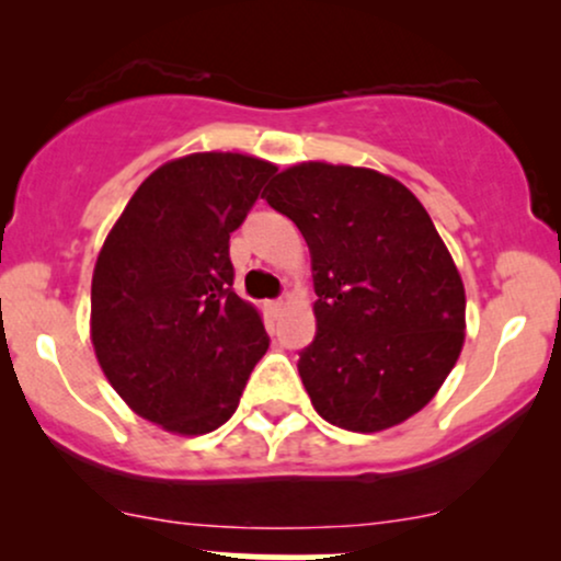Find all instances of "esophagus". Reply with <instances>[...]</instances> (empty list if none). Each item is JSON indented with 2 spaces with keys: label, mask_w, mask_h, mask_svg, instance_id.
<instances>
[{
  "label": "esophagus",
  "mask_w": 561,
  "mask_h": 561,
  "mask_svg": "<svg viewBox=\"0 0 561 561\" xmlns=\"http://www.w3.org/2000/svg\"><path fill=\"white\" fill-rule=\"evenodd\" d=\"M268 311H272L274 317H276V313H282V311H285V300H274V302H268Z\"/></svg>",
  "instance_id": "1"
}]
</instances>
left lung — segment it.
<instances>
[{
    "label": "left lung",
    "instance_id": "left-lung-1",
    "mask_svg": "<svg viewBox=\"0 0 561 561\" xmlns=\"http://www.w3.org/2000/svg\"><path fill=\"white\" fill-rule=\"evenodd\" d=\"M311 250L317 340L298 371L321 420L382 433L422 411L459 362L467 295L433 218L398 179L324 160L263 192Z\"/></svg>",
    "mask_w": 561,
    "mask_h": 561
}]
</instances>
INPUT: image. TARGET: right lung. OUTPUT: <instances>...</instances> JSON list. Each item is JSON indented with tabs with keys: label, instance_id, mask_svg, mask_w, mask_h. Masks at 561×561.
<instances>
[{
	"label": "right lung",
	"instance_id": "right-lung-1",
	"mask_svg": "<svg viewBox=\"0 0 561 561\" xmlns=\"http://www.w3.org/2000/svg\"><path fill=\"white\" fill-rule=\"evenodd\" d=\"M276 171L244 152H192L156 169L107 231L92 274L94 356L141 420L205 435L237 411L268 347L231 293L229 234Z\"/></svg>",
	"mask_w": 561,
	"mask_h": 561
}]
</instances>
